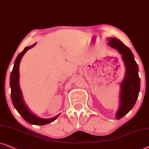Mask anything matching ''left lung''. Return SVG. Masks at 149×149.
Segmentation results:
<instances>
[{"label": "left lung", "instance_id": "1", "mask_svg": "<svg viewBox=\"0 0 149 149\" xmlns=\"http://www.w3.org/2000/svg\"><path fill=\"white\" fill-rule=\"evenodd\" d=\"M108 44L117 49L121 54L125 67L124 78L120 84L119 106L116 113V119L123 117L133 108L138 100L140 89L138 66L131 49L118 39L110 37Z\"/></svg>", "mask_w": 149, "mask_h": 149}]
</instances>
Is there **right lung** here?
<instances>
[{
  "mask_svg": "<svg viewBox=\"0 0 149 149\" xmlns=\"http://www.w3.org/2000/svg\"><path fill=\"white\" fill-rule=\"evenodd\" d=\"M36 45V43L34 44L26 47L24 49L19 53L18 56L15 59L14 65H13V70L11 71V76H10V87H11V97L12 101L13 106L16 109L19 114L22 116V118L26 121L31 125H44L50 123L58 117L60 114L55 116L54 117L51 118H42L37 116V115L33 114L29 110L28 106L26 105L24 101L22 93L19 87V63L24 55L27 50H29L32 47Z\"/></svg>",
  "mask_w": 149,
  "mask_h": 149,
  "instance_id": "add662e5",
  "label": "right lung"
}]
</instances>
